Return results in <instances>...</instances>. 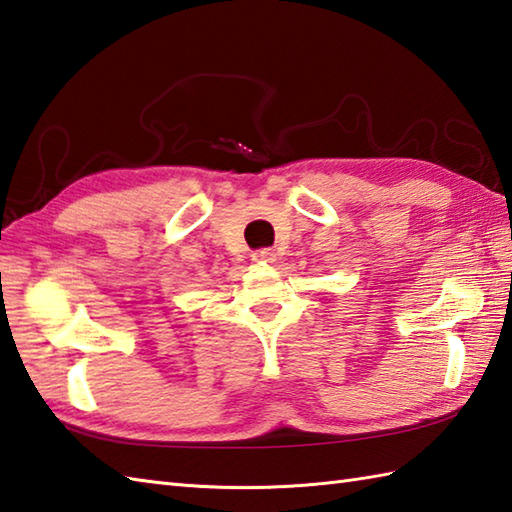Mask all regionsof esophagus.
Segmentation results:
<instances>
[{"mask_svg":"<svg viewBox=\"0 0 512 512\" xmlns=\"http://www.w3.org/2000/svg\"><path fill=\"white\" fill-rule=\"evenodd\" d=\"M250 257H253V262H259V264H273L277 259V253L275 248H259Z\"/></svg>","mask_w":512,"mask_h":512,"instance_id":"1","label":"esophagus"}]
</instances>
